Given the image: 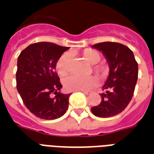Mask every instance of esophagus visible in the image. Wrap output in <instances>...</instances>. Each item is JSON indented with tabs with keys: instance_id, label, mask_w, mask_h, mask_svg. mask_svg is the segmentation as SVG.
I'll return each mask as SVG.
<instances>
[{
	"instance_id": "esophagus-1",
	"label": "esophagus",
	"mask_w": 154,
	"mask_h": 154,
	"mask_svg": "<svg viewBox=\"0 0 154 154\" xmlns=\"http://www.w3.org/2000/svg\"><path fill=\"white\" fill-rule=\"evenodd\" d=\"M82 93L84 94H85V95H89V94H91V92L89 91H82Z\"/></svg>"
}]
</instances>
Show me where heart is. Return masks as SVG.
<instances>
[{
	"mask_svg": "<svg viewBox=\"0 0 154 154\" xmlns=\"http://www.w3.org/2000/svg\"><path fill=\"white\" fill-rule=\"evenodd\" d=\"M84 57L89 62L95 65L101 60V55L98 52L93 49H86L84 51ZM69 57L68 53H64L56 63V71L60 76H63L69 71ZM94 71L99 76H105L107 73V69L103 65H94ZM98 85V79L96 76L82 77L78 75H69L63 79V85L67 91H87Z\"/></svg>",
	"mask_w": 154,
	"mask_h": 154,
	"instance_id": "1",
	"label": "heart"
}]
</instances>
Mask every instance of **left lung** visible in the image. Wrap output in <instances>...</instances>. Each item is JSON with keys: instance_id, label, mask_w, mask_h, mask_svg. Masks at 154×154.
Returning <instances> with one entry per match:
<instances>
[{"instance_id": "left-lung-1", "label": "left lung", "mask_w": 154, "mask_h": 154, "mask_svg": "<svg viewBox=\"0 0 154 154\" xmlns=\"http://www.w3.org/2000/svg\"><path fill=\"white\" fill-rule=\"evenodd\" d=\"M92 48L102 52L109 67V73L101 94V101L91 108L98 117H110L122 112L134 95L138 76V65L134 53L124 45L101 42Z\"/></svg>"}]
</instances>
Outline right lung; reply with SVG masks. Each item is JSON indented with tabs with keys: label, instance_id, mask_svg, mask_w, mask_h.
Segmentation results:
<instances>
[{
	"label": "right lung",
	"instance_id": "add662e5",
	"mask_svg": "<svg viewBox=\"0 0 154 154\" xmlns=\"http://www.w3.org/2000/svg\"><path fill=\"white\" fill-rule=\"evenodd\" d=\"M69 49L38 42L25 48L17 58V91L28 109L41 119H57L68 109L70 94L60 92L62 85L55 69L57 60Z\"/></svg>",
	"mask_w": 154,
	"mask_h": 154
}]
</instances>
